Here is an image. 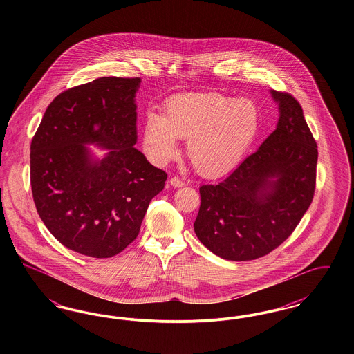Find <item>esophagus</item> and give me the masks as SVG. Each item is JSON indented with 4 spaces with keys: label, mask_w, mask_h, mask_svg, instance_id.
Segmentation results:
<instances>
[{
    "label": "esophagus",
    "mask_w": 354,
    "mask_h": 354,
    "mask_svg": "<svg viewBox=\"0 0 354 354\" xmlns=\"http://www.w3.org/2000/svg\"><path fill=\"white\" fill-rule=\"evenodd\" d=\"M169 185H172L174 188H179V187H183V185H185V182H183L182 179L174 176V178L169 179Z\"/></svg>",
    "instance_id": "esophagus-1"
}]
</instances>
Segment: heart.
<instances>
[{"instance_id": "1", "label": "heart", "mask_w": 354, "mask_h": 354, "mask_svg": "<svg viewBox=\"0 0 354 354\" xmlns=\"http://www.w3.org/2000/svg\"><path fill=\"white\" fill-rule=\"evenodd\" d=\"M260 127L254 102L219 93H187L172 97L165 117L150 113L143 129L145 151L159 166L179 152L187 139V155L204 176L227 174L241 160Z\"/></svg>"}]
</instances>
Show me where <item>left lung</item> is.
I'll return each instance as SVG.
<instances>
[{"label":"left lung","instance_id":"8db88e82","mask_svg":"<svg viewBox=\"0 0 354 354\" xmlns=\"http://www.w3.org/2000/svg\"><path fill=\"white\" fill-rule=\"evenodd\" d=\"M270 94L280 111L276 130L225 179L199 188L195 234L225 260L272 252L295 231L315 195L319 152L303 109L288 93Z\"/></svg>","mask_w":354,"mask_h":354}]
</instances>
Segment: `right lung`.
<instances>
[{
  "label": "right lung",
  "mask_w": 354,
  "mask_h": 354,
  "mask_svg": "<svg viewBox=\"0 0 354 354\" xmlns=\"http://www.w3.org/2000/svg\"><path fill=\"white\" fill-rule=\"evenodd\" d=\"M140 78L103 77L71 87L48 106L30 145L34 204L66 248L106 259L139 234L167 174L136 143L135 93ZM86 144L109 152L97 160Z\"/></svg>",
  "instance_id": "1"
}]
</instances>
